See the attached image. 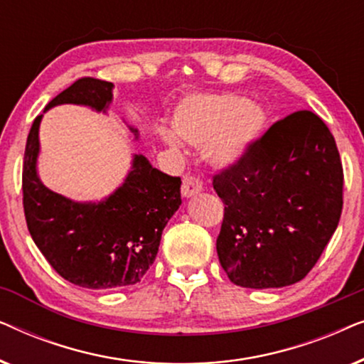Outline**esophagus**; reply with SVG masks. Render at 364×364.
Returning <instances> with one entry per match:
<instances>
[{"mask_svg":"<svg viewBox=\"0 0 364 364\" xmlns=\"http://www.w3.org/2000/svg\"><path fill=\"white\" fill-rule=\"evenodd\" d=\"M202 192V182L196 177H183L182 181V196L191 198Z\"/></svg>","mask_w":364,"mask_h":364,"instance_id":"obj_1","label":"esophagus"}]
</instances>
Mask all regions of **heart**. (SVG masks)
<instances>
[{"label": "heart", "mask_w": 364, "mask_h": 364, "mask_svg": "<svg viewBox=\"0 0 364 364\" xmlns=\"http://www.w3.org/2000/svg\"><path fill=\"white\" fill-rule=\"evenodd\" d=\"M267 124L262 107L237 94H196L173 109L172 129L177 137L196 147H205L217 166H228L245 156ZM161 137L168 146L177 139L171 132Z\"/></svg>", "instance_id": "1"}]
</instances>
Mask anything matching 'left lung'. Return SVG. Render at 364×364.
I'll use <instances>...</instances> for the list:
<instances>
[{"mask_svg": "<svg viewBox=\"0 0 364 364\" xmlns=\"http://www.w3.org/2000/svg\"><path fill=\"white\" fill-rule=\"evenodd\" d=\"M213 188L225 203L217 253L230 282L293 285L315 267L341 217L335 137L316 114L293 112L217 173Z\"/></svg>", "mask_w": 364, "mask_h": 364, "instance_id": "1", "label": "left lung"}]
</instances>
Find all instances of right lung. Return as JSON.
<instances>
[{
  "label": "right lung",
  "mask_w": 364,
  "mask_h": 364,
  "mask_svg": "<svg viewBox=\"0 0 364 364\" xmlns=\"http://www.w3.org/2000/svg\"><path fill=\"white\" fill-rule=\"evenodd\" d=\"M112 82L82 77L58 94L59 104L106 112ZM34 119L23 164V205L28 230L44 258L64 280L91 290L136 285L156 260L164 227L181 207V177L157 171L141 154L111 196L101 202H74L44 186L38 176L39 124ZM134 137L139 131L129 126Z\"/></svg>",
  "instance_id": "1"
}]
</instances>
